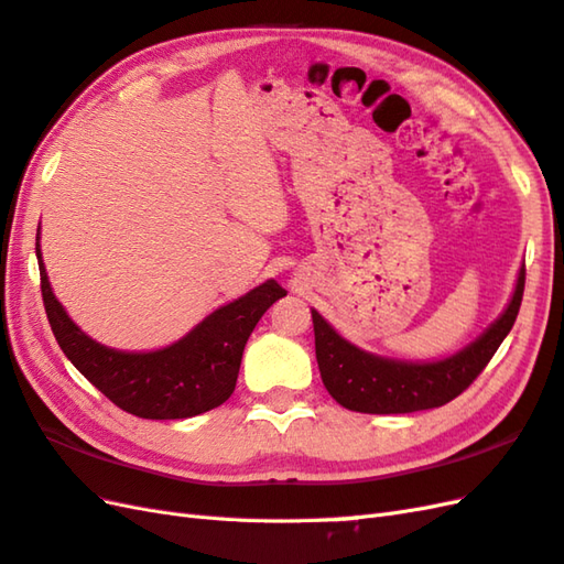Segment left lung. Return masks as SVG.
I'll use <instances>...</instances> for the list:
<instances>
[{"label":"left lung","mask_w":564,"mask_h":564,"mask_svg":"<svg viewBox=\"0 0 564 564\" xmlns=\"http://www.w3.org/2000/svg\"><path fill=\"white\" fill-rule=\"evenodd\" d=\"M524 295V264L508 307L484 334L438 362H402L359 350L312 310L322 381L338 405L365 414H405L441 408L474 383L510 334Z\"/></svg>","instance_id":"obj_1"}]
</instances>
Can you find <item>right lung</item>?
Wrapping results in <instances>:
<instances>
[{"instance_id": "add662e5", "label": "right lung", "mask_w": 564, "mask_h": 564, "mask_svg": "<svg viewBox=\"0 0 564 564\" xmlns=\"http://www.w3.org/2000/svg\"><path fill=\"white\" fill-rule=\"evenodd\" d=\"M35 240L42 300L56 343L97 391L142 420H185L224 405L236 388L245 343L262 314L285 295L276 281H267L212 312L166 348L123 352L99 345L70 322L42 264L40 226Z\"/></svg>"}]
</instances>
